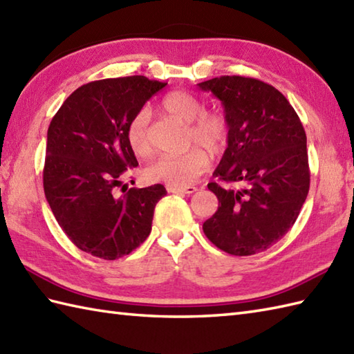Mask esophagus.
<instances>
[{
  "label": "esophagus",
  "mask_w": 354,
  "mask_h": 354,
  "mask_svg": "<svg viewBox=\"0 0 354 354\" xmlns=\"http://www.w3.org/2000/svg\"><path fill=\"white\" fill-rule=\"evenodd\" d=\"M167 190L170 193H185V194H192L196 192L198 189L194 185H187V187H167Z\"/></svg>",
  "instance_id": "1"
}]
</instances>
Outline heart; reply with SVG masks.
Returning <instances> with one entry per match:
<instances>
[{"instance_id": "heart-1", "label": "heart", "mask_w": 354, "mask_h": 354, "mask_svg": "<svg viewBox=\"0 0 354 354\" xmlns=\"http://www.w3.org/2000/svg\"><path fill=\"white\" fill-rule=\"evenodd\" d=\"M165 114L187 124L185 145L192 147L183 155H162L142 171L149 183H162L169 187H187L204 173L212 156L221 155L228 146L230 124L217 111H204L196 95L185 91L167 94L161 102ZM126 140L131 152L138 158L152 153L149 131V111L140 109L126 127Z\"/></svg>"}]
</instances>
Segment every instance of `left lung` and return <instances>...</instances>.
Masks as SVG:
<instances>
[{
  "label": "left lung",
  "mask_w": 354,
  "mask_h": 354,
  "mask_svg": "<svg viewBox=\"0 0 354 354\" xmlns=\"http://www.w3.org/2000/svg\"><path fill=\"white\" fill-rule=\"evenodd\" d=\"M199 88L222 102L230 124L228 147L213 176L242 185L208 184L219 207L202 228L225 252L259 254L293 227L309 193L304 127L288 99L259 79L221 76Z\"/></svg>",
  "instance_id": "obj_1"
}]
</instances>
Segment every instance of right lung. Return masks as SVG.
<instances>
[{
    "label": "right lung",
    "instance_id": "add662e5",
    "mask_svg": "<svg viewBox=\"0 0 354 354\" xmlns=\"http://www.w3.org/2000/svg\"><path fill=\"white\" fill-rule=\"evenodd\" d=\"M165 85L145 76L89 82L48 126L45 198L71 242L94 257L115 260L137 250L152 230L156 202L167 193L161 184L122 185L138 165L126 140L127 123Z\"/></svg>",
    "mask_w": 354,
    "mask_h": 354
}]
</instances>
